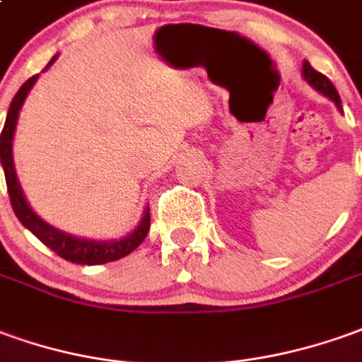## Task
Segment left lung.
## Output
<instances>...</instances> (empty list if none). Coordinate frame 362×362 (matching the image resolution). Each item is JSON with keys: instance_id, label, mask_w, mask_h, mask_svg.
I'll return each mask as SVG.
<instances>
[{"instance_id": "1", "label": "left lung", "mask_w": 362, "mask_h": 362, "mask_svg": "<svg viewBox=\"0 0 362 362\" xmlns=\"http://www.w3.org/2000/svg\"><path fill=\"white\" fill-rule=\"evenodd\" d=\"M303 78L310 82L311 86L315 88V90H319L321 94H325L327 98H331V100L337 104V108L341 110L343 106H341V98H339V92L335 90V86H333V82L329 81L325 74H321V72H317L313 66H311L310 62H303Z\"/></svg>"}]
</instances>
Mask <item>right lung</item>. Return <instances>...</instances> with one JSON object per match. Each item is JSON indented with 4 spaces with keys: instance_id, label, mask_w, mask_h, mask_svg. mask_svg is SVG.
I'll list each match as a JSON object with an SVG mask.
<instances>
[{
    "instance_id": "add662e5",
    "label": "right lung",
    "mask_w": 362,
    "mask_h": 362,
    "mask_svg": "<svg viewBox=\"0 0 362 362\" xmlns=\"http://www.w3.org/2000/svg\"><path fill=\"white\" fill-rule=\"evenodd\" d=\"M57 57H52V61L47 64V69L54 62ZM39 78V74L31 76L29 81L25 82L23 86L19 88V92L15 94V98L11 100L9 112H7V118H5V126L1 129V165H4L5 173V183H7V193H9V201L13 206L17 218L21 221L25 228H29L31 233L45 244L49 246L52 252L59 254L64 260L72 262V264H88V266H96V264H106V262H116L124 256H128L129 252H134L139 244L144 243V238L149 233V206L144 213V218L139 226L134 233L122 238V240H114V243H96V240H84V238H76L71 234H64L57 228H52L49 224L41 221L37 214L29 209L27 201H25L23 193H21V187L15 175L13 167V156H11V141H13V132L15 124H17V116H19V110L23 106L25 98L29 90L33 88V84Z\"/></svg>"
}]
</instances>
